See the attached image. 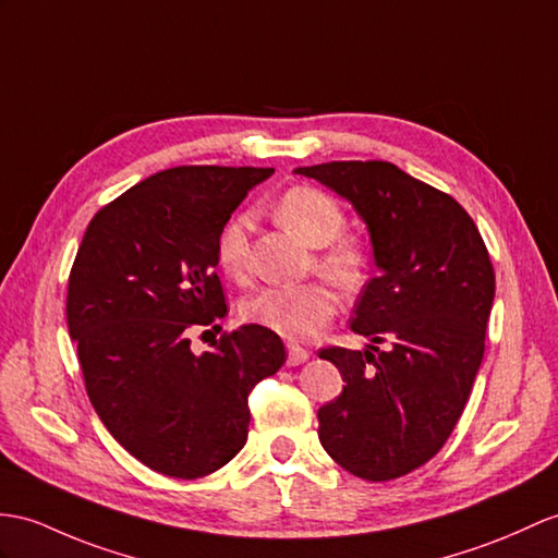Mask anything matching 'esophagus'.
Returning <instances> with one entry per match:
<instances>
[{"label":"esophagus","instance_id":"esophagus-1","mask_svg":"<svg viewBox=\"0 0 558 558\" xmlns=\"http://www.w3.org/2000/svg\"><path fill=\"white\" fill-rule=\"evenodd\" d=\"M287 350H289V364L291 366L303 364L310 357V352L303 345H298V343H287Z\"/></svg>","mask_w":558,"mask_h":558}]
</instances>
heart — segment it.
Returning <instances> with one entry per match:
<instances>
[{
    "instance_id": "1",
    "label": "heart",
    "mask_w": 558,
    "mask_h": 558,
    "mask_svg": "<svg viewBox=\"0 0 558 558\" xmlns=\"http://www.w3.org/2000/svg\"><path fill=\"white\" fill-rule=\"evenodd\" d=\"M277 217L312 246H322L317 267L326 277L355 289L366 275V248L357 239L341 236L345 210L329 192L312 184H295L277 201ZM248 229L246 213L229 217L215 239V260L229 279L248 275ZM329 279H312L295 287H269L251 295L241 307L246 322L265 326L291 341H305L319 333L338 312L336 287Z\"/></svg>"
}]
</instances>
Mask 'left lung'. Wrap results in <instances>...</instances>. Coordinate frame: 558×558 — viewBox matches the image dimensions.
I'll return each instance as SVG.
<instances>
[{
	"label": "left lung",
	"instance_id": "8db88e82",
	"mask_svg": "<svg viewBox=\"0 0 558 558\" xmlns=\"http://www.w3.org/2000/svg\"><path fill=\"white\" fill-rule=\"evenodd\" d=\"M295 172L355 206L378 267L350 322L374 345L319 350L345 381L317 412L319 442L357 478L396 481L442 450L469 402L495 298L490 253L450 194L388 160ZM381 342L388 351L377 350Z\"/></svg>",
	"mask_w": 558,
	"mask_h": 558
}]
</instances>
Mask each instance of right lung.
I'll return each mask as SVG.
<instances>
[{
    "instance_id": "obj_1",
    "label": "right lung",
    "mask_w": 558,
    "mask_h": 558,
    "mask_svg": "<svg viewBox=\"0 0 558 558\" xmlns=\"http://www.w3.org/2000/svg\"><path fill=\"white\" fill-rule=\"evenodd\" d=\"M271 168L180 166L146 177L92 217L68 277L65 317L89 402L144 466L194 481L248 438V392L287 362L246 324L194 355L227 315L215 239Z\"/></svg>"
}]
</instances>
